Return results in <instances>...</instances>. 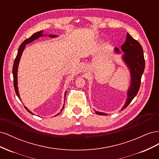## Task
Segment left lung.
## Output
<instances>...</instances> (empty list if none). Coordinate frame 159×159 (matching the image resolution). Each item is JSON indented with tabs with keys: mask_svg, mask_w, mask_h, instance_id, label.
Returning a JSON list of instances; mask_svg holds the SVG:
<instances>
[{
	"mask_svg": "<svg viewBox=\"0 0 159 159\" xmlns=\"http://www.w3.org/2000/svg\"><path fill=\"white\" fill-rule=\"evenodd\" d=\"M121 48L123 52L121 54V60L127 67L130 73V85L127 91L126 102L121 109L123 111L131 102L138 93L145 63L142 46L129 33L127 34L125 42ZM113 51L116 54H121L117 48H115ZM95 112L99 115H107V113L97 111H95Z\"/></svg>",
	"mask_w": 159,
	"mask_h": 159,
	"instance_id": "1",
	"label": "left lung"
}]
</instances>
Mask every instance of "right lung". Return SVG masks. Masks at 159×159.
Here are the masks:
<instances>
[{
    "label": "right lung",
    "mask_w": 159,
    "mask_h": 159,
    "mask_svg": "<svg viewBox=\"0 0 159 159\" xmlns=\"http://www.w3.org/2000/svg\"><path fill=\"white\" fill-rule=\"evenodd\" d=\"M43 32H44V30L37 32L34 34H32V36L31 37H30L29 38H28V39H26V40L24 41L21 44V45L20 46V47H19L16 57L15 58V60H14V65H13V68H12V74H13V78H14V89H15V92H16V93L18 96V98H19V99H20V101H21V99H20V94H19V92H18V68L19 62H20V57L22 56V53L24 52V50L25 49L26 45L28 44H30V42H32L33 41H34L35 40L38 39V38H39L40 37H44V36H48L50 38H56V37L58 36L52 35V34H48V35L44 34V33H43ZM66 95V91L65 94H64V99H65ZM64 102H65V101H64ZM25 107L28 112L30 113L32 115H34V113H33L32 112H31L28 109L26 106H25ZM64 108V104L63 105V107H62V109H61L60 112H61L62 111H63ZM59 114H60V113H57V115H55V116H57V115H58Z\"/></svg>",
    "instance_id": "1"
}]
</instances>
